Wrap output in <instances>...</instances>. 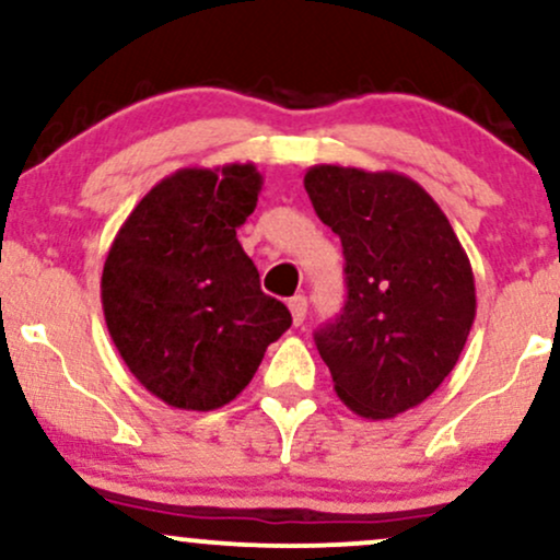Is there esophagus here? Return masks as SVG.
<instances>
[{
  "label": "esophagus",
  "mask_w": 560,
  "mask_h": 560,
  "mask_svg": "<svg viewBox=\"0 0 560 560\" xmlns=\"http://www.w3.org/2000/svg\"><path fill=\"white\" fill-rule=\"evenodd\" d=\"M289 313H292L294 326H300L302 320H305V316H307V300H305V294H294V298L289 300Z\"/></svg>",
  "instance_id": "34e87169"
}]
</instances>
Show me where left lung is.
<instances>
[{"instance_id": "8db88e82", "label": "left lung", "mask_w": 560, "mask_h": 560, "mask_svg": "<svg viewBox=\"0 0 560 560\" xmlns=\"http://www.w3.org/2000/svg\"><path fill=\"white\" fill-rule=\"evenodd\" d=\"M305 191L342 240L347 281L316 347L347 408L392 419L458 363L477 316L471 262L440 205L402 173L313 165Z\"/></svg>"}]
</instances>
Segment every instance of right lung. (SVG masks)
I'll return each instance as SVG.
<instances>
[{
	"mask_svg": "<svg viewBox=\"0 0 560 560\" xmlns=\"http://www.w3.org/2000/svg\"><path fill=\"white\" fill-rule=\"evenodd\" d=\"M260 186L253 163L171 173L141 197L107 253V331L141 387L171 408H223L292 326L236 240Z\"/></svg>",
	"mask_w": 560,
	"mask_h": 560,
	"instance_id": "add662e5",
	"label": "right lung"
}]
</instances>
